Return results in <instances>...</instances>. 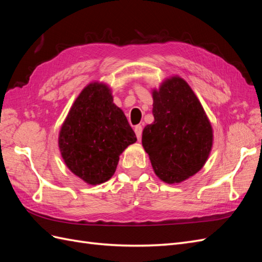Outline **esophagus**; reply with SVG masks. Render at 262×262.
<instances>
[{
  "mask_svg": "<svg viewBox=\"0 0 262 262\" xmlns=\"http://www.w3.org/2000/svg\"><path fill=\"white\" fill-rule=\"evenodd\" d=\"M142 130H143V128H142V125H137L136 128H134V132H136V136H137L138 140H141Z\"/></svg>",
  "mask_w": 262,
  "mask_h": 262,
  "instance_id": "esophagus-1",
  "label": "esophagus"
}]
</instances>
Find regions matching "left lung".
Listing matches in <instances>:
<instances>
[{"mask_svg": "<svg viewBox=\"0 0 262 262\" xmlns=\"http://www.w3.org/2000/svg\"><path fill=\"white\" fill-rule=\"evenodd\" d=\"M153 123L142 133V145L156 176L179 184L201 170L213 145V129L200 100L178 75L153 89Z\"/></svg>", "mask_w": 262, "mask_h": 262, "instance_id": "8db88e82", "label": "left lung"}]
</instances>
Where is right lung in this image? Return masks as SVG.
I'll return each instance as SVG.
<instances>
[{
	"label": "right lung",
	"instance_id": "1",
	"mask_svg": "<svg viewBox=\"0 0 262 262\" xmlns=\"http://www.w3.org/2000/svg\"><path fill=\"white\" fill-rule=\"evenodd\" d=\"M137 137L122 110L114 104L108 84L86 85L71 106L58 144L67 167L92 186L114 176L119 156Z\"/></svg>",
	"mask_w": 262,
	"mask_h": 262
}]
</instances>
